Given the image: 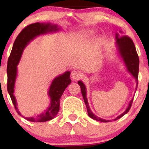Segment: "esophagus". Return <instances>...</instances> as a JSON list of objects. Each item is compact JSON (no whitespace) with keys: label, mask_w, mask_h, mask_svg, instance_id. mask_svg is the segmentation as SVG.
Here are the masks:
<instances>
[{"label":"esophagus","mask_w":149,"mask_h":149,"mask_svg":"<svg viewBox=\"0 0 149 149\" xmlns=\"http://www.w3.org/2000/svg\"><path fill=\"white\" fill-rule=\"evenodd\" d=\"M82 77V74H81V72H78V71H72L71 72V78H72L73 80H78Z\"/></svg>","instance_id":"esophagus-1"}]
</instances>
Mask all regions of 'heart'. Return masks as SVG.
Listing matches in <instances>:
<instances>
[{
  "mask_svg": "<svg viewBox=\"0 0 149 149\" xmlns=\"http://www.w3.org/2000/svg\"><path fill=\"white\" fill-rule=\"evenodd\" d=\"M95 33L94 30H87V31H85V35L86 36H90V35H92Z\"/></svg>",
  "mask_w": 149,
  "mask_h": 149,
  "instance_id": "obj_1",
  "label": "heart"
}]
</instances>
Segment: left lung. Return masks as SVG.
Masks as SVG:
<instances>
[{"label":"left lung","instance_id":"8db88e82","mask_svg":"<svg viewBox=\"0 0 149 149\" xmlns=\"http://www.w3.org/2000/svg\"><path fill=\"white\" fill-rule=\"evenodd\" d=\"M120 33H122V31L120 30ZM115 46L116 48V54L117 55L118 57L123 61L124 65H125L126 69H127V72L132 74V76L135 79L136 81V91L137 89L138 86V71H139V58H138V54L136 52L135 45H134L133 41L131 38L128 37V36H119V34L116 33L115 34ZM78 84L80 85L81 93H82V95L84 100L85 104L86 105L87 113L89 117L91 119L95 120L97 121L101 122H110L113 121H116V120L120 119V118L125 115L128 111H130V108H131L132 102H133V99L132 98L129 102L127 109L125 111L121 113V115L117 116L113 119H104L102 118H100L97 117L93 113L89 107L88 100H87V89L86 86L83 83L82 81H79Z\"/></svg>","mask_w":149,"mask_h":149}]
</instances>
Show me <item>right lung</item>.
Masks as SVG:
<instances>
[{
	"label": "right lung",
	"mask_w": 149,
	"mask_h": 149,
	"mask_svg": "<svg viewBox=\"0 0 149 149\" xmlns=\"http://www.w3.org/2000/svg\"><path fill=\"white\" fill-rule=\"evenodd\" d=\"M61 30L57 24L52 23L32 24L26 27L17 36L14 42L11 54L7 62V90L11 97L12 102L19 115L22 114L17 108V103L14 95L15 81L17 77V65L21 60L22 54L26 46L38 36L48 33H54ZM70 72L66 71L63 74L55 77L51 83L47 95L50 98L49 106L45 111L35 117H24L32 122H45L54 119L60 110V100L65 89L70 84Z\"/></svg>",
	"instance_id": "add662e5"
}]
</instances>
